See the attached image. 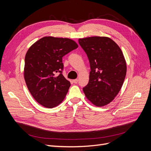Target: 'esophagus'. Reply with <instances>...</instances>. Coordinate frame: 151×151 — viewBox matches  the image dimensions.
Wrapping results in <instances>:
<instances>
[{
    "label": "esophagus",
    "mask_w": 151,
    "mask_h": 151,
    "mask_svg": "<svg viewBox=\"0 0 151 151\" xmlns=\"http://www.w3.org/2000/svg\"><path fill=\"white\" fill-rule=\"evenodd\" d=\"M72 81L74 84H77V83H78V79H74V80H73Z\"/></svg>",
    "instance_id": "1"
}]
</instances>
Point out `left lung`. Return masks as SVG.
Instances as JSON below:
<instances>
[{
    "mask_svg": "<svg viewBox=\"0 0 151 151\" xmlns=\"http://www.w3.org/2000/svg\"><path fill=\"white\" fill-rule=\"evenodd\" d=\"M79 43L87 54L91 68L89 83L83 91L95 106H104L122 88L127 73L125 57L118 45L108 37L80 38Z\"/></svg>",
    "mask_w": 151,
    "mask_h": 151,
    "instance_id": "left-lung-1",
    "label": "left lung"
}]
</instances>
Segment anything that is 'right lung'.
<instances>
[{
  "mask_svg": "<svg viewBox=\"0 0 151 151\" xmlns=\"http://www.w3.org/2000/svg\"><path fill=\"white\" fill-rule=\"evenodd\" d=\"M77 47L72 40L45 36L28 49L24 77L32 96L41 105L52 108L64 99L70 83L62 73V57Z\"/></svg>",
  "mask_w": 151,
  "mask_h": 151,
  "instance_id": "1",
  "label": "right lung"
}]
</instances>
